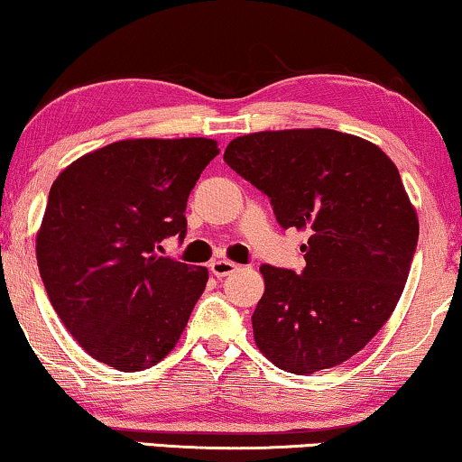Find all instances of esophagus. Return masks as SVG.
<instances>
[{"label": "esophagus", "instance_id": "34e87169", "mask_svg": "<svg viewBox=\"0 0 462 462\" xmlns=\"http://www.w3.org/2000/svg\"><path fill=\"white\" fill-rule=\"evenodd\" d=\"M236 269H237V264L231 263V260H212L210 263V273L218 279L231 275Z\"/></svg>", "mask_w": 462, "mask_h": 462}]
</instances>
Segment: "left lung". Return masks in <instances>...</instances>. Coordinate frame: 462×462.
<instances>
[{"instance_id":"left-lung-1","label":"left lung","mask_w":462,"mask_h":462,"mask_svg":"<svg viewBox=\"0 0 462 462\" xmlns=\"http://www.w3.org/2000/svg\"><path fill=\"white\" fill-rule=\"evenodd\" d=\"M223 158L271 198L283 229L309 236L300 275L260 266L258 350L298 375L346 363L392 317L417 250L419 218L396 164L375 143L331 129L250 133Z\"/></svg>"}]
</instances>
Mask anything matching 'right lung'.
Instances as JSON below:
<instances>
[{
    "instance_id": "obj_1",
    "label": "right lung",
    "mask_w": 462,
    "mask_h": 462,
    "mask_svg": "<svg viewBox=\"0 0 462 462\" xmlns=\"http://www.w3.org/2000/svg\"><path fill=\"white\" fill-rule=\"evenodd\" d=\"M218 153L206 137L125 139L60 172L37 231V264L66 329L99 363L150 369L181 337L208 269L160 256L185 237V206Z\"/></svg>"
}]
</instances>
